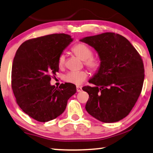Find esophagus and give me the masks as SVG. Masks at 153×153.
I'll use <instances>...</instances> for the list:
<instances>
[{"mask_svg": "<svg viewBox=\"0 0 153 153\" xmlns=\"http://www.w3.org/2000/svg\"><path fill=\"white\" fill-rule=\"evenodd\" d=\"M82 91V87L80 86H76V91L77 92H81Z\"/></svg>", "mask_w": 153, "mask_h": 153, "instance_id": "obj_1", "label": "esophagus"}]
</instances>
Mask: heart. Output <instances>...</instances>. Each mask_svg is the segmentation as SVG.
<instances>
[{
	"label": "heart",
	"instance_id": "1",
	"mask_svg": "<svg viewBox=\"0 0 153 153\" xmlns=\"http://www.w3.org/2000/svg\"><path fill=\"white\" fill-rule=\"evenodd\" d=\"M72 52L75 56L83 61V64L92 73H96L100 71L102 62L97 57H94V51L91 47L83 42H79L73 46ZM65 56L61 54L58 57L57 64L60 69L63 68L65 65ZM88 76V72L85 71H72L67 73L64 76V81L69 83L81 85Z\"/></svg>",
	"mask_w": 153,
	"mask_h": 153
}]
</instances>
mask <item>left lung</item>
Returning a JSON list of instances; mask_svg holds the SVG:
<instances>
[{"instance_id":"8db88e82","label":"left lung","mask_w":153,"mask_h":153,"mask_svg":"<svg viewBox=\"0 0 153 153\" xmlns=\"http://www.w3.org/2000/svg\"><path fill=\"white\" fill-rule=\"evenodd\" d=\"M96 50L102 62L100 71L85 86L89 94L85 109L94 118L114 123L129 114L141 94L144 79L143 61L124 36L105 32L81 40Z\"/></svg>"}]
</instances>
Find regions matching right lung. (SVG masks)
<instances>
[{
	"label": "right lung",
	"instance_id": "obj_1",
	"mask_svg": "<svg viewBox=\"0 0 153 153\" xmlns=\"http://www.w3.org/2000/svg\"><path fill=\"white\" fill-rule=\"evenodd\" d=\"M72 41L68 34H52L27 40L17 50L12 65V89L20 108L37 121L57 118L76 93L74 84L65 82L59 88L50 84L59 72V56Z\"/></svg>",
	"mask_w": 153,
	"mask_h": 153
}]
</instances>
